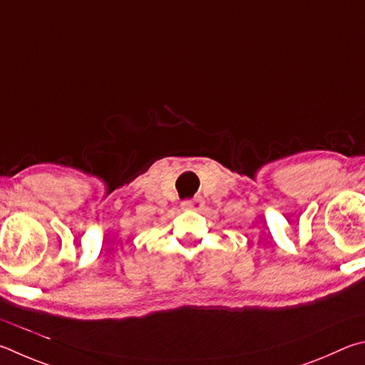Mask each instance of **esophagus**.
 Listing matches in <instances>:
<instances>
[{"mask_svg": "<svg viewBox=\"0 0 365 365\" xmlns=\"http://www.w3.org/2000/svg\"><path fill=\"white\" fill-rule=\"evenodd\" d=\"M181 207L184 210H199V208L203 207V200H202V197H194V199L182 200Z\"/></svg>", "mask_w": 365, "mask_h": 365, "instance_id": "1", "label": "esophagus"}]
</instances>
